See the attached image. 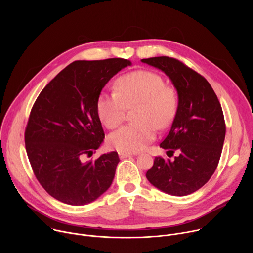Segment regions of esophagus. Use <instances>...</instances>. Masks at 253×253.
Instances as JSON below:
<instances>
[{"instance_id": "34e87169", "label": "esophagus", "mask_w": 253, "mask_h": 253, "mask_svg": "<svg viewBox=\"0 0 253 253\" xmlns=\"http://www.w3.org/2000/svg\"><path fill=\"white\" fill-rule=\"evenodd\" d=\"M131 155H133V154L129 153V152H119L120 159H124V158H127V157H130Z\"/></svg>"}]
</instances>
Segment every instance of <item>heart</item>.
I'll use <instances>...</instances> for the list:
<instances>
[{"mask_svg": "<svg viewBox=\"0 0 253 253\" xmlns=\"http://www.w3.org/2000/svg\"><path fill=\"white\" fill-rule=\"evenodd\" d=\"M116 93H102L97 101L100 120L108 129L117 128L126 108L133 110L136 122L125 125L108 138L109 145L121 152H136L155 137L156 127L171 124L178 109L176 89L152 71L138 70L119 77Z\"/></svg>", "mask_w": 253, "mask_h": 253, "instance_id": "obj_1", "label": "heart"}]
</instances>
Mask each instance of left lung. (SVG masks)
I'll list each match as a JSON object with an SVG mask.
<instances>
[{"mask_svg": "<svg viewBox=\"0 0 253 253\" xmlns=\"http://www.w3.org/2000/svg\"><path fill=\"white\" fill-rule=\"evenodd\" d=\"M171 79L178 92V109L171 128L160 143L174 160L155 157L146 172L149 182L174 196H184L208 182L218 166L225 138L219 100L208 81L178 59L161 56L142 59Z\"/></svg>", "mask_w": 253, "mask_h": 253, "instance_id": "1", "label": "left lung"}]
</instances>
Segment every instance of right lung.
<instances>
[{
	"mask_svg": "<svg viewBox=\"0 0 253 253\" xmlns=\"http://www.w3.org/2000/svg\"><path fill=\"white\" fill-rule=\"evenodd\" d=\"M131 62L123 58L75 61L36 99L25 129L27 155L41 186L70 205L96 200L112 184L118 153L84 161L105 133L97 112L104 86Z\"/></svg>",
	"mask_w": 253,
	"mask_h": 253,
	"instance_id": "right-lung-1",
	"label": "right lung"
}]
</instances>
